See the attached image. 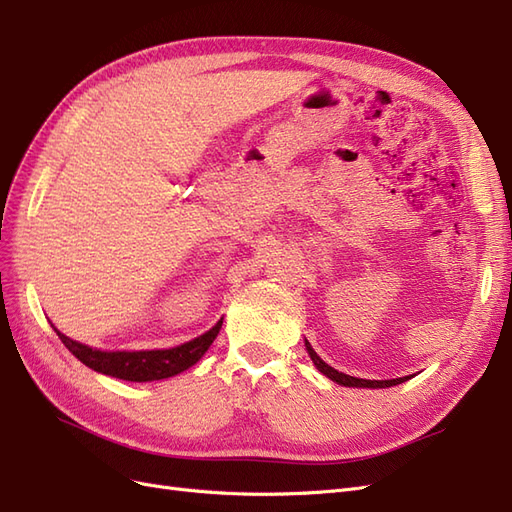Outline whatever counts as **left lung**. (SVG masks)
<instances>
[{
	"label": "left lung",
	"instance_id": "obj_1",
	"mask_svg": "<svg viewBox=\"0 0 512 512\" xmlns=\"http://www.w3.org/2000/svg\"><path fill=\"white\" fill-rule=\"evenodd\" d=\"M305 348H307L309 356H312V361H314V365L318 367V371H322L324 376L331 378V380L337 382V384H344V386H365V389H386V386H395V384H401V382L410 380V376H406V378H395V380H363V378H354V376L342 374V371H337V369H333L331 365L324 363V361L320 359V356L314 352V348L309 346V342H305Z\"/></svg>",
	"mask_w": 512,
	"mask_h": 512
}]
</instances>
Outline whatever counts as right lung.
<instances>
[{
    "mask_svg": "<svg viewBox=\"0 0 512 512\" xmlns=\"http://www.w3.org/2000/svg\"><path fill=\"white\" fill-rule=\"evenodd\" d=\"M220 329H222V320L215 324L211 331L192 339V342L183 346L168 348V350H141V352H104V350H96V348L74 342V339L59 333L57 329L55 331L76 359L94 371H100V374L113 376L119 380L151 382V380L177 376L181 371L192 367L200 356L209 350L213 339L218 337Z\"/></svg>",
    "mask_w": 512,
    "mask_h": 512,
    "instance_id": "1",
    "label": "right lung"
}]
</instances>
